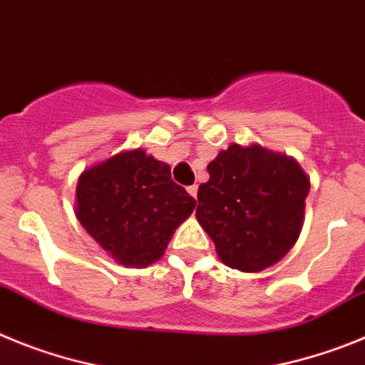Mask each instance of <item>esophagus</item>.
I'll return each mask as SVG.
<instances>
[{
    "mask_svg": "<svg viewBox=\"0 0 365 365\" xmlns=\"http://www.w3.org/2000/svg\"><path fill=\"white\" fill-rule=\"evenodd\" d=\"M188 193L190 195H192V197H195V195H197V185H192V186H188Z\"/></svg>",
    "mask_w": 365,
    "mask_h": 365,
    "instance_id": "34e87169",
    "label": "esophagus"
}]
</instances>
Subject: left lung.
<instances>
[{
  "label": "left lung",
  "instance_id": "obj_1",
  "mask_svg": "<svg viewBox=\"0 0 365 365\" xmlns=\"http://www.w3.org/2000/svg\"><path fill=\"white\" fill-rule=\"evenodd\" d=\"M199 186V225L219 259L241 272L276 265L296 245L311 180L298 160L259 144H230L206 166Z\"/></svg>",
  "mask_w": 365,
  "mask_h": 365
}]
</instances>
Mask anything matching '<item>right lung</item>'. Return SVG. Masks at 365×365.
Segmentation results:
<instances>
[{
    "label": "right lung",
    "mask_w": 365,
    "mask_h": 365,
    "mask_svg": "<svg viewBox=\"0 0 365 365\" xmlns=\"http://www.w3.org/2000/svg\"><path fill=\"white\" fill-rule=\"evenodd\" d=\"M195 205L173 182L166 163L137 148L118 151L80 173L74 214L118 265L146 269L164 256Z\"/></svg>",
    "instance_id": "right-lung-1"
}]
</instances>
